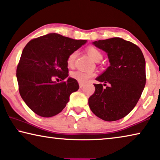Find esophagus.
Segmentation results:
<instances>
[{"instance_id": "34e87169", "label": "esophagus", "mask_w": 160, "mask_h": 160, "mask_svg": "<svg viewBox=\"0 0 160 160\" xmlns=\"http://www.w3.org/2000/svg\"><path fill=\"white\" fill-rule=\"evenodd\" d=\"M84 85H85L84 83H82V82H80V83H79L80 88H83V87H84Z\"/></svg>"}]
</instances>
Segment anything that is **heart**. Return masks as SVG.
Here are the masks:
<instances>
[{"instance_id": "1", "label": "heart", "mask_w": 160, "mask_h": 160, "mask_svg": "<svg viewBox=\"0 0 160 160\" xmlns=\"http://www.w3.org/2000/svg\"><path fill=\"white\" fill-rule=\"evenodd\" d=\"M87 52L89 55V56L92 58L93 60L98 62L102 58V54L101 52L97 48L95 47H88L87 48ZM77 56V51H74L72 53H70L69 56L68 57L67 59V64L68 67H72L73 64H74L75 60ZM94 75V72L92 71H82V70H77L75 72H72L71 73V76L73 79L77 80L78 82L84 83L92 78Z\"/></svg>"}]
</instances>
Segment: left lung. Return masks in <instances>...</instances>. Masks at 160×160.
Here are the masks:
<instances>
[{
  "mask_svg": "<svg viewBox=\"0 0 160 160\" xmlns=\"http://www.w3.org/2000/svg\"><path fill=\"white\" fill-rule=\"evenodd\" d=\"M107 52L110 66L96 78L108 86L94 84L95 91L88 104L99 118L112 122L128 115L138 103L146 83L145 60L142 50L120 38L92 42Z\"/></svg>",
  "mask_w": 160,
  "mask_h": 160,
  "instance_id": "8db88e82",
  "label": "left lung"
}]
</instances>
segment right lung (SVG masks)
<instances>
[{"mask_svg":"<svg viewBox=\"0 0 160 160\" xmlns=\"http://www.w3.org/2000/svg\"><path fill=\"white\" fill-rule=\"evenodd\" d=\"M86 42L85 40L49 33L25 45L16 77L20 95L32 112L50 118L65 108L71 93L79 89L78 81L68 77V57ZM55 77L66 80L57 83Z\"/></svg>","mask_w":160,"mask_h":160,"instance_id":"obj_1","label":"right lung"}]
</instances>
